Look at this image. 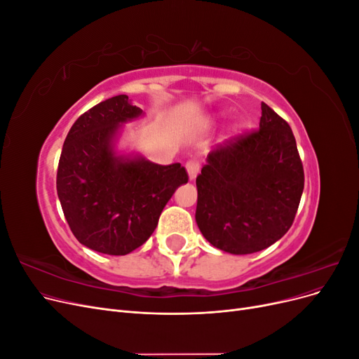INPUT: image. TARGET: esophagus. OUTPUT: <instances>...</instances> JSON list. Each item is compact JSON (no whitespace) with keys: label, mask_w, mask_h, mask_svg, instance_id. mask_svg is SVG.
Returning <instances> with one entry per match:
<instances>
[{"label":"esophagus","mask_w":359,"mask_h":359,"mask_svg":"<svg viewBox=\"0 0 359 359\" xmlns=\"http://www.w3.org/2000/svg\"><path fill=\"white\" fill-rule=\"evenodd\" d=\"M186 169H187V173H189V180L193 181L194 178H196V175L199 173V169H201L199 160L198 158H190L186 163Z\"/></svg>","instance_id":"1"}]
</instances>
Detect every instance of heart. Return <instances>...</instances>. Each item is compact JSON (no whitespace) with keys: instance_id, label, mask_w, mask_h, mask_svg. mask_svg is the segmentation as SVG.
<instances>
[{"instance_id":"1","label":"heart","mask_w":359,"mask_h":359,"mask_svg":"<svg viewBox=\"0 0 359 359\" xmlns=\"http://www.w3.org/2000/svg\"><path fill=\"white\" fill-rule=\"evenodd\" d=\"M217 118H219V116H214L212 119H210V123H215V121H217Z\"/></svg>"}]
</instances>
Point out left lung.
Listing matches in <instances>:
<instances>
[{
	"label": "left lung",
	"instance_id": "1",
	"mask_svg": "<svg viewBox=\"0 0 359 359\" xmlns=\"http://www.w3.org/2000/svg\"><path fill=\"white\" fill-rule=\"evenodd\" d=\"M196 223L231 255L273 245L295 219L304 169L289 124L262 103L259 130L214 148L196 178Z\"/></svg>",
	"mask_w": 359,
	"mask_h": 359
}]
</instances>
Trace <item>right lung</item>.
<instances>
[{"label": "right lung", "instance_id": "right-lung-1", "mask_svg": "<svg viewBox=\"0 0 359 359\" xmlns=\"http://www.w3.org/2000/svg\"><path fill=\"white\" fill-rule=\"evenodd\" d=\"M145 114L119 94L81 115L64 140L57 191L81 244L124 256L153 235L175 190L189 181L180 163L161 166L116 148L127 123Z\"/></svg>", "mask_w": 359, "mask_h": 359}]
</instances>
